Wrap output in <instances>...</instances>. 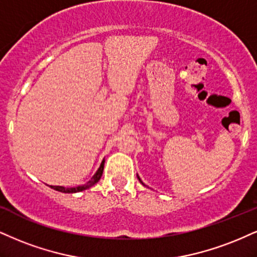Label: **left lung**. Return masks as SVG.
Here are the masks:
<instances>
[{
  "label": "left lung",
  "mask_w": 257,
  "mask_h": 257,
  "mask_svg": "<svg viewBox=\"0 0 257 257\" xmlns=\"http://www.w3.org/2000/svg\"><path fill=\"white\" fill-rule=\"evenodd\" d=\"M138 178H139V181H140V182H141V179H140V177H139V176H138ZM141 183H142V182H141Z\"/></svg>",
  "instance_id": "8db88e82"
}]
</instances>
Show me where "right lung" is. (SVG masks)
<instances>
[{"instance_id":"1","label":"right lung","mask_w":257,"mask_h":257,"mask_svg":"<svg viewBox=\"0 0 257 257\" xmlns=\"http://www.w3.org/2000/svg\"><path fill=\"white\" fill-rule=\"evenodd\" d=\"M104 163L105 160H103L100 164V166H99L98 171L95 172V175L93 176V177L91 178V181H88L87 183L83 184V185H79V187H75V188H64V187H58V185H50V187L52 188V189L57 190V191H61V193H78V191H82L85 189H88V188L93 187V185L97 183V182L100 179L101 175H103V170H104Z\"/></svg>"}]
</instances>
